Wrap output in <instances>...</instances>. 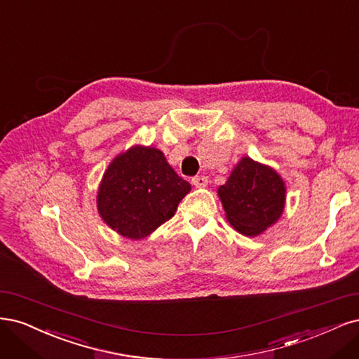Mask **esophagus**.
<instances>
[{"label":"esophagus","mask_w":359,"mask_h":359,"mask_svg":"<svg viewBox=\"0 0 359 359\" xmlns=\"http://www.w3.org/2000/svg\"><path fill=\"white\" fill-rule=\"evenodd\" d=\"M192 184L195 188H205L209 184V177L207 176H195L192 177Z\"/></svg>","instance_id":"34e87169"}]
</instances>
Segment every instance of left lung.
Returning a JSON list of instances; mask_svg holds the SVG:
<instances>
[{
  "instance_id": "8db88e82",
  "label": "left lung",
  "mask_w": 359,
  "mask_h": 359,
  "mask_svg": "<svg viewBox=\"0 0 359 359\" xmlns=\"http://www.w3.org/2000/svg\"><path fill=\"white\" fill-rule=\"evenodd\" d=\"M228 222L238 233L255 237L274 225L283 213V179L269 167L243 156L226 183L217 189Z\"/></svg>"
}]
</instances>
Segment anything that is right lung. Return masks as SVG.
<instances>
[{"label": "right lung", "mask_w": 359, "mask_h": 359, "mask_svg": "<svg viewBox=\"0 0 359 359\" xmlns=\"http://www.w3.org/2000/svg\"><path fill=\"white\" fill-rule=\"evenodd\" d=\"M191 184L161 150L133 146L114 158L98 188L101 219L122 237L140 240L175 216Z\"/></svg>", "instance_id": "1"}]
</instances>
